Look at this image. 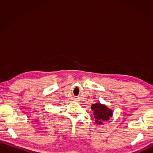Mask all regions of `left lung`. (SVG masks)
Here are the masks:
<instances>
[{
  "instance_id": "1",
  "label": "left lung",
  "mask_w": 153,
  "mask_h": 153,
  "mask_svg": "<svg viewBox=\"0 0 153 153\" xmlns=\"http://www.w3.org/2000/svg\"><path fill=\"white\" fill-rule=\"evenodd\" d=\"M91 109L93 111L95 123L97 125L103 124L104 122L108 121L113 115L112 109L100 102H97L92 105Z\"/></svg>"
}]
</instances>
